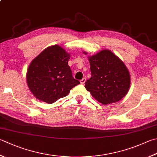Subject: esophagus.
<instances>
[{"label": "esophagus", "mask_w": 157, "mask_h": 157, "mask_svg": "<svg viewBox=\"0 0 157 157\" xmlns=\"http://www.w3.org/2000/svg\"><path fill=\"white\" fill-rule=\"evenodd\" d=\"M85 81H86V78H82L81 81H80V82H81V84H84L85 82Z\"/></svg>", "instance_id": "obj_1"}]
</instances>
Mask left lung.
Segmentation results:
<instances>
[{"label":"left lung","mask_w":157,"mask_h":157,"mask_svg":"<svg viewBox=\"0 0 157 157\" xmlns=\"http://www.w3.org/2000/svg\"><path fill=\"white\" fill-rule=\"evenodd\" d=\"M89 61L91 77L85 86L94 98L102 105L123 98L131 85V76L124 62L109 50L89 57Z\"/></svg>","instance_id":"8db88e82"}]
</instances>
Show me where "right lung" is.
Returning <instances> with one entry per match:
<instances>
[{
	"label": "right lung",
	"instance_id": "add662e5",
	"mask_svg": "<svg viewBox=\"0 0 157 157\" xmlns=\"http://www.w3.org/2000/svg\"><path fill=\"white\" fill-rule=\"evenodd\" d=\"M70 54L59 45L49 46L37 56L28 67L26 82L33 96L48 104L66 96L80 83L73 78L67 64Z\"/></svg>",
	"mask_w": 157,
	"mask_h": 157
}]
</instances>
